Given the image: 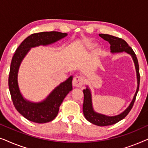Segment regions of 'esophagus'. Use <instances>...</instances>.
Returning a JSON list of instances; mask_svg holds the SVG:
<instances>
[{"label": "esophagus", "mask_w": 148, "mask_h": 148, "mask_svg": "<svg viewBox=\"0 0 148 148\" xmlns=\"http://www.w3.org/2000/svg\"><path fill=\"white\" fill-rule=\"evenodd\" d=\"M84 84V79L81 76L75 77L73 79V86L76 88H81Z\"/></svg>", "instance_id": "obj_1"}]
</instances>
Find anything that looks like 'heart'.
Returning <instances> with one entry per match:
<instances>
[{
    "mask_svg": "<svg viewBox=\"0 0 148 148\" xmlns=\"http://www.w3.org/2000/svg\"><path fill=\"white\" fill-rule=\"evenodd\" d=\"M97 46H98L97 43L92 41H88L85 43V46L88 49H94V48L97 47Z\"/></svg>",
    "mask_w": 148,
    "mask_h": 148,
    "instance_id": "obj_1",
    "label": "heart"
}]
</instances>
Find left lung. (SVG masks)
I'll list each match as a JSON object with an SVG mask.
<instances>
[{
    "label": "left lung",
    "instance_id": "8db88e82",
    "mask_svg": "<svg viewBox=\"0 0 148 148\" xmlns=\"http://www.w3.org/2000/svg\"><path fill=\"white\" fill-rule=\"evenodd\" d=\"M99 36L103 38L106 41H108L110 44V52L111 53H119V52H125L129 54H130L131 57L133 58V62L135 64V70H136L137 73V90L135 92V94L133 96V98L129 106L121 112V114L116 116H109L106 115L100 114V113L96 112L94 111L92 106V94H91L90 89L87 86L86 88L83 90L84 94V105H83V112L85 118L88 120L89 122H90L92 124L98 125V126H108V125H111L115 123L119 122L122 120L129 114L130 110L132 108L134 104L137 92L139 91V82H140V75H139V64L138 60H137V56L135 55L134 51L132 48L128 45V44L124 40L121 38L115 37V36L108 35V34H99Z\"/></svg>",
    "mask_w": 148,
    "mask_h": 148
}]
</instances>
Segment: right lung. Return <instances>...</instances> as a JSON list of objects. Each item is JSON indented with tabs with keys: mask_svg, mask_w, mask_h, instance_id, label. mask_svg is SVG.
<instances>
[{
	"mask_svg": "<svg viewBox=\"0 0 148 148\" xmlns=\"http://www.w3.org/2000/svg\"><path fill=\"white\" fill-rule=\"evenodd\" d=\"M66 36V33L58 32H44L32 34L21 42L12 58L9 77L11 99L16 110L32 122L46 123L55 119L64 98L73 90V76H70L56 87L44 100L33 102L24 98L20 92L17 80L20 64L32 48L55 43Z\"/></svg>",
	"mask_w": 148,
	"mask_h": 148,
	"instance_id": "obj_1",
	"label": "right lung"
}]
</instances>
